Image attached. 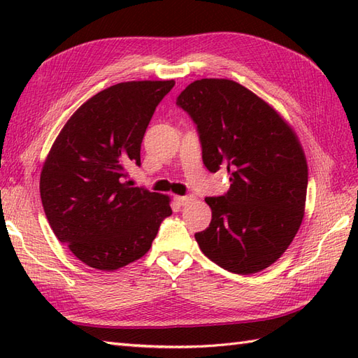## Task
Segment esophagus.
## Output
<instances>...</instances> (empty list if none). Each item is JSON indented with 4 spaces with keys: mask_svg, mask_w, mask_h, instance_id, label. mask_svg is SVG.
Instances as JSON below:
<instances>
[{
    "mask_svg": "<svg viewBox=\"0 0 358 358\" xmlns=\"http://www.w3.org/2000/svg\"><path fill=\"white\" fill-rule=\"evenodd\" d=\"M194 200L192 195H183V196H175V201H177L180 206H186Z\"/></svg>",
    "mask_w": 358,
    "mask_h": 358,
    "instance_id": "1",
    "label": "esophagus"
}]
</instances>
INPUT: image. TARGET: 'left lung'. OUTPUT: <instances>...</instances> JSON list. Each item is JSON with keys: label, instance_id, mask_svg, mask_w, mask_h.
Here are the masks:
<instances>
[{"label": "left lung", "instance_id": "8db88e82", "mask_svg": "<svg viewBox=\"0 0 358 358\" xmlns=\"http://www.w3.org/2000/svg\"><path fill=\"white\" fill-rule=\"evenodd\" d=\"M200 135L209 172L226 169L229 191L206 196L203 254L234 273L260 272L291 245L305 215L308 164L296 135L271 106L232 80L203 78L177 98Z\"/></svg>", "mask_w": 358, "mask_h": 358}]
</instances>
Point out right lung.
<instances>
[{"mask_svg": "<svg viewBox=\"0 0 358 358\" xmlns=\"http://www.w3.org/2000/svg\"><path fill=\"white\" fill-rule=\"evenodd\" d=\"M175 81H127L67 120L45 158L40 194L57 238L85 264L115 271L148 252L172 214L169 196L132 187L144 132Z\"/></svg>", "mask_w": 358, "mask_h": 358, "instance_id": "right-lung-1", "label": "right lung"}]
</instances>
